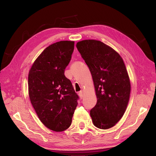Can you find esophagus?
Returning a JSON list of instances; mask_svg holds the SVG:
<instances>
[{
	"label": "esophagus",
	"instance_id": "34e87169",
	"mask_svg": "<svg viewBox=\"0 0 156 156\" xmlns=\"http://www.w3.org/2000/svg\"><path fill=\"white\" fill-rule=\"evenodd\" d=\"M79 97H80V99H82V98H83V97H84V93H83V91H80L79 93Z\"/></svg>",
	"mask_w": 156,
	"mask_h": 156
}]
</instances>
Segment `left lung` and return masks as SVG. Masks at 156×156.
Wrapping results in <instances>:
<instances>
[{"instance_id":"1","label":"left lung","mask_w":156,"mask_h":156,"mask_svg":"<svg viewBox=\"0 0 156 156\" xmlns=\"http://www.w3.org/2000/svg\"><path fill=\"white\" fill-rule=\"evenodd\" d=\"M76 47L90 68L97 102L90 111L93 125L108 129L115 126L127 109L130 83L122 57L103 42L85 40Z\"/></svg>"}]
</instances>
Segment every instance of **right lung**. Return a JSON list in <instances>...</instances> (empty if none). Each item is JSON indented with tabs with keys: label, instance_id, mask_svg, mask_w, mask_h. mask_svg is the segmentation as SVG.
I'll list each match as a JSON object with an SVG mask.
<instances>
[{
	"label": "right lung",
	"instance_id": "1",
	"mask_svg": "<svg viewBox=\"0 0 156 156\" xmlns=\"http://www.w3.org/2000/svg\"><path fill=\"white\" fill-rule=\"evenodd\" d=\"M73 49V41L53 43L36 58L29 72L30 103L43 125L55 132L70 126L77 105L79 97L64 74Z\"/></svg>",
	"mask_w": 156,
	"mask_h": 156
}]
</instances>
